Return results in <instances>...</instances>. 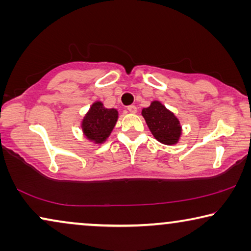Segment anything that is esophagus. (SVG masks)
Here are the masks:
<instances>
[{"mask_svg":"<svg viewBox=\"0 0 251 251\" xmlns=\"http://www.w3.org/2000/svg\"><path fill=\"white\" fill-rule=\"evenodd\" d=\"M128 112L132 113V114H135V113L137 112V107L135 105H130V106H128Z\"/></svg>","mask_w":251,"mask_h":251,"instance_id":"esophagus-1","label":"esophagus"}]
</instances>
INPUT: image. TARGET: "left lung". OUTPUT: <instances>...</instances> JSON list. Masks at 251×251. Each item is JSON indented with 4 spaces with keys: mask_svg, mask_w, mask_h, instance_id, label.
Wrapping results in <instances>:
<instances>
[{
    "mask_svg": "<svg viewBox=\"0 0 251 251\" xmlns=\"http://www.w3.org/2000/svg\"><path fill=\"white\" fill-rule=\"evenodd\" d=\"M142 114L153 136L160 143L167 145L177 143L181 130L179 121L161 102L153 101L150 107L143 109Z\"/></svg>",
    "mask_w": 251,
    "mask_h": 251,
    "instance_id": "1",
    "label": "left lung"
}]
</instances>
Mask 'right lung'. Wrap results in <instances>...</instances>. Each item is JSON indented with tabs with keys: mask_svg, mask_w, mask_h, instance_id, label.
<instances>
[{
	"mask_svg": "<svg viewBox=\"0 0 251 251\" xmlns=\"http://www.w3.org/2000/svg\"><path fill=\"white\" fill-rule=\"evenodd\" d=\"M118 120V111L108 109L101 102H95L82 122L85 136L96 143H102L109 136Z\"/></svg>",
	"mask_w": 251,
	"mask_h": 251,
	"instance_id": "add662e5",
	"label": "right lung"
}]
</instances>
